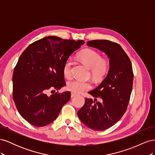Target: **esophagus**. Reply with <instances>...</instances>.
Masks as SVG:
<instances>
[{
    "mask_svg": "<svg viewBox=\"0 0 155 155\" xmlns=\"http://www.w3.org/2000/svg\"><path fill=\"white\" fill-rule=\"evenodd\" d=\"M75 96H76V93H74V92H71V97H74Z\"/></svg>",
    "mask_w": 155,
    "mask_h": 155,
    "instance_id": "esophagus-1",
    "label": "esophagus"
}]
</instances>
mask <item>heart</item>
<instances>
[{
    "label": "heart",
    "instance_id": "obj_1",
    "mask_svg": "<svg viewBox=\"0 0 155 155\" xmlns=\"http://www.w3.org/2000/svg\"><path fill=\"white\" fill-rule=\"evenodd\" d=\"M79 59L89 68L92 77L100 79L105 76L109 69V63L106 59H102L101 55L97 51L91 48L82 50L78 55ZM63 75L65 78H70L72 75V63L70 60H67L64 63L63 68ZM92 88L91 83L89 81L72 79L67 82V89L68 91L79 94Z\"/></svg>",
    "mask_w": 155,
    "mask_h": 155
}]
</instances>
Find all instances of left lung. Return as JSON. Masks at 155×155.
<instances>
[{
    "instance_id": "1",
    "label": "left lung",
    "mask_w": 155,
    "mask_h": 155,
    "mask_svg": "<svg viewBox=\"0 0 155 155\" xmlns=\"http://www.w3.org/2000/svg\"><path fill=\"white\" fill-rule=\"evenodd\" d=\"M87 45L108 55L110 68L100 85L88 92L94 100L86 97L78 115L88 127L104 130L118 122L127 109L133 83L132 64L118 43L109 40H92ZM97 98L100 102L97 101Z\"/></svg>"
}]
</instances>
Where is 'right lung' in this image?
Listing matches in <instances>:
<instances>
[{
    "instance_id": "obj_1",
    "label": "right lung",
    "mask_w": 155,
    "mask_h": 155,
    "mask_svg": "<svg viewBox=\"0 0 155 155\" xmlns=\"http://www.w3.org/2000/svg\"><path fill=\"white\" fill-rule=\"evenodd\" d=\"M85 43L48 36L30 45L18 58L13 74V98L19 114L36 127L47 125L70 99L69 91L47 95L64 86L63 65Z\"/></svg>"
}]
</instances>
